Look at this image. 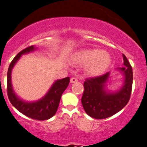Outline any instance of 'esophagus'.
I'll return each instance as SVG.
<instances>
[{"instance_id": "esophagus-1", "label": "esophagus", "mask_w": 147, "mask_h": 147, "mask_svg": "<svg viewBox=\"0 0 147 147\" xmlns=\"http://www.w3.org/2000/svg\"><path fill=\"white\" fill-rule=\"evenodd\" d=\"M78 82V80L76 79V78H71V79H70V82L71 83H76V82Z\"/></svg>"}]
</instances>
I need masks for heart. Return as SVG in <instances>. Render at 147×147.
<instances>
[{"instance_id": "heart-1", "label": "heart", "mask_w": 147, "mask_h": 147, "mask_svg": "<svg viewBox=\"0 0 147 147\" xmlns=\"http://www.w3.org/2000/svg\"><path fill=\"white\" fill-rule=\"evenodd\" d=\"M74 64L84 66V71L89 76L104 74L111 64V56L107 51L98 49H83L71 56Z\"/></svg>"}]
</instances>
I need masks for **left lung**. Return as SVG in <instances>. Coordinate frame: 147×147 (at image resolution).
Here are the masks:
<instances>
[{"label": "left lung", "mask_w": 147, "mask_h": 147, "mask_svg": "<svg viewBox=\"0 0 147 147\" xmlns=\"http://www.w3.org/2000/svg\"><path fill=\"white\" fill-rule=\"evenodd\" d=\"M124 66L118 68L124 77L121 88L116 91L107 88L110 72L86 79L82 104L85 112L92 118L104 119L121 110L129 101L132 87V68L127 58L122 54Z\"/></svg>", "instance_id": "left-lung-1"}]
</instances>
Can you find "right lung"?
Masks as SVG:
<instances>
[{"instance_id": "add662e5", "label": "right lung", "mask_w": 147, "mask_h": 147, "mask_svg": "<svg viewBox=\"0 0 147 147\" xmlns=\"http://www.w3.org/2000/svg\"><path fill=\"white\" fill-rule=\"evenodd\" d=\"M37 49L34 45L22 50L14 57L7 72V94L14 107L24 115L37 120H45L55 115L62 94L69 85V78L67 77L54 82L48 92L41 99L33 102L24 100L15 92L11 82V74L14 65L24 54L31 53Z\"/></svg>"}]
</instances>
